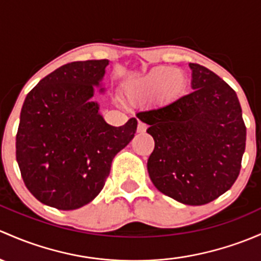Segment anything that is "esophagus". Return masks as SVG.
Returning <instances> with one entry per match:
<instances>
[{"label": "esophagus", "mask_w": 261, "mask_h": 261, "mask_svg": "<svg viewBox=\"0 0 261 261\" xmlns=\"http://www.w3.org/2000/svg\"><path fill=\"white\" fill-rule=\"evenodd\" d=\"M146 131V125L144 122L139 121L138 123V133H145Z\"/></svg>", "instance_id": "1"}]
</instances>
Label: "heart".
<instances>
[{
	"label": "heart",
	"instance_id": "1",
	"mask_svg": "<svg viewBox=\"0 0 261 261\" xmlns=\"http://www.w3.org/2000/svg\"><path fill=\"white\" fill-rule=\"evenodd\" d=\"M188 79L180 70L172 66H156L139 77L128 80L123 85V97L128 102H144L156 98L161 103H170L179 98L185 91Z\"/></svg>",
	"mask_w": 261,
	"mask_h": 261
}]
</instances>
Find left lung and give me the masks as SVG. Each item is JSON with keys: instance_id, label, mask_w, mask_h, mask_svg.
Here are the masks:
<instances>
[{"instance_id": "1", "label": "left lung", "mask_w": 261, "mask_h": 261, "mask_svg": "<svg viewBox=\"0 0 261 261\" xmlns=\"http://www.w3.org/2000/svg\"><path fill=\"white\" fill-rule=\"evenodd\" d=\"M189 66L194 91L138 117L155 141L147 160L155 188L185 205H204L239 176L246 127L237 92L209 68Z\"/></svg>"}]
</instances>
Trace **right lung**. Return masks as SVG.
I'll use <instances>...</instances> for the list:
<instances>
[{
  "mask_svg": "<svg viewBox=\"0 0 261 261\" xmlns=\"http://www.w3.org/2000/svg\"><path fill=\"white\" fill-rule=\"evenodd\" d=\"M109 60L66 64L24 98L16 135L22 179L38 201L59 210L89 204L102 190L115 155L135 136L138 120L109 125L92 101Z\"/></svg>",
  "mask_w": 261,
  "mask_h": 261,
  "instance_id": "obj_1",
  "label": "right lung"
}]
</instances>
